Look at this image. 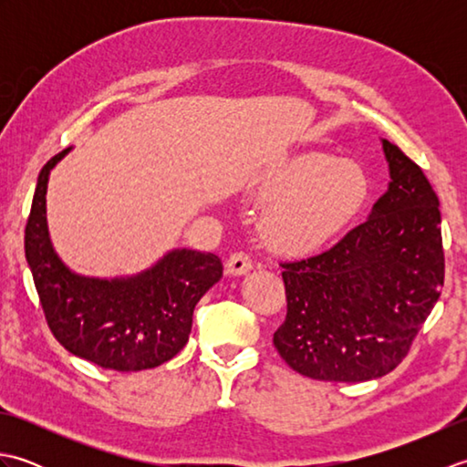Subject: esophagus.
I'll list each match as a JSON object with an SVG mask.
<instances>
[{
  "mask_svg": "<svg viewBox=\"0 0 467 467\" xmlns=\"http://www.w3.org/2000/svg\"><path fill=\"white\" fill-rule=\"evenodd\" d=\"M251 269H253V263L246 253H234L231 254V259L226 261V273L233 276H243Z\"/></svg>",
  "mask_w": 467,
  "mask_h": 467,
  "instance_id": "obj_1",
  "label": "esophagus"
}]
</instances>
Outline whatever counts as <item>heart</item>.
I'll list each match as a JSON object with an SVG mask.
<instances>
[{"instance_id":"1","label":"heart","mask_w":467,"mask_h":467,"mask_svg":"<svg viewBox=\"0 0 467 467\" xmlns=\"http://www.w3.org/2000/svg\"><path fill=\"white\" fill-rule=\"evenodd\" d=\"M271 202L259 231L269 249L305 256L335 241L369 198V181L357 164L305 154L286 162L259 186Z\"/></svg>"}]
</instances>
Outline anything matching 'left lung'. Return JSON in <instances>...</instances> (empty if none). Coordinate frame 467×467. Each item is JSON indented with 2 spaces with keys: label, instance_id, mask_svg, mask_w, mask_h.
Instances as JSON below:
<instances>
[{
  "label": "left lung",
  "instance_id": "left-lung-1",
  "mask_svg": "<svg viewBox=\"0 0 467 467\" xmlns=\"http://www.w3.org/2000/svg\"><path fill=\"white\" fill-rule=\"evenodd\" d=\"M391 182L369 218L329 251L283 263L285 363L319 381L383 377L408 355L443 286L438 194L411 158L381 140Z\"/></svg>",
  "mask_w": 467,
  "mask_h": 467
}]
</instances>
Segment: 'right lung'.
I'll return each instance as SVG.
<instances>
[{
  "mask_svg": "<svg viewBox=\"0 0 467 467\" xmlns=\"http://www.w3.org/2000/svg\"><path fill=\"white\" fill-rule=\"evenodd\" d=\"M69 150L56 154L39 172L26 224V259L46 321L69 353L98 367L152 369L186 345L194 306L221 281L223 263L213 253L172 249L132 276L74 273L54 251L46 218L49 172Z\"/></svg>",
  "mask_w": 467,
  "mask_h": 467,
  "instance_id": "add662e5",
  "label": "right lung"
}]
</instances>
